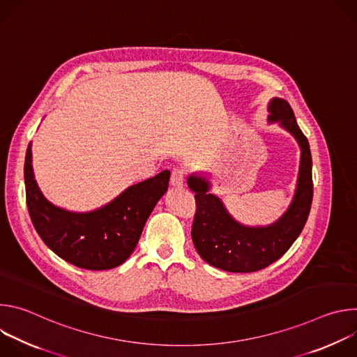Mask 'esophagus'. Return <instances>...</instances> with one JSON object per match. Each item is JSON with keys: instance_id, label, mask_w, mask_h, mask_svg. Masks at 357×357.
Instances as JSON below:
<instances>
[{"instance_id": "obj_1", "label": "esophagus", "mask_w": 357, "mask_h": 357, "mask_svg": "<svg viewBox=\"0 0 357 357\" xmlns=\"http://www.w3.org/2000/svg\"><path fill=\"white\" fill-rule=\"evenodd\" d=\"M185 182V171L181 168H175L171 174V186L172 188H182Z\"/></svg>"}]
</instances>
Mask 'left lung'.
Here are the masks:
<instances>
[{
    "instance_id": "left-lung-1",
    "label": "left lung",
    "mask_w": 357,
    "mask_h": 357,
    "mask_svg": "<svg viewBox=\"0 0 357 357\" xmlns=\"http://www.w3.org/2000/svg\"><path fill=\"white\" fill-rule=\"evenodd\" d=\"M268 121H280L299 144L301 164L294 199L288 211L273 225L248 227L236 222L223 202L211 193V182L190 175L188 186L195 192L196 213L192 225V241L199 256L208 264L230 273H254L281 259L308 220L314 183L310 142L296 124L287 100L273 98L268 105Z\"/></svg>"
}]
</instances>
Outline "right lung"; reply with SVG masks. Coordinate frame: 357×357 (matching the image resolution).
Wrapping results in <instances>:
<instances>
[{
	"mask_svg": "<svg viewBox=\"0 0 357 357\" xmlns=\"http://www.w3.org/2000/svg\"><path fill=\"white\" fill-rule=\"evenodd\" d=\"M169 175L165 169L132 185L97 211L69 212L39 190L29 144L24 165L28 212L43 243L61 259L86 270H110L131 256L146 219L168 189Z\"/></svg>",
	"mask_w": 357,
	"mask_h": 357,
	"instance_id": "add662e5",
	"label": "right lung"
}]
</instances>
